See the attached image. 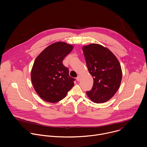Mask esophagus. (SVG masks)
Here are the masks:
<instances>
[{"label": "esophagus", "instance_id": "esophagus-1", "mask_svg": "<svg viewBox=\"0 0 147 147\" xmlns=\"http://www.w3.org/2000/svg\"><path fill=\"white\" fill-rule=\"evenodd\" d=\"M80 79V76L79 75V76H78V77L76 78V80H77V81H79Z\"/></svg>", "mask_w": 147, "mask_h": 147}]
</instances>
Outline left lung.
<instances>
[{"instance_id":"1","label":"left lung","mask_w":147,"mask_h":147,"mask_svg":"<svg viewBox=\"0 0 147 147\" xmlns=\"http://www.w3.org/2000/svg\"><path fill=\"white\" fill-rule=\"evenodd\" d=\"M86 65L93 77V86L86 91L94 102L103 103L111 99L118 90L122 79L120 64L107 48L96 44L83 47Z\"/></svg>"}]
</instances>
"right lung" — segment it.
<instances>
[{
	"instance_id": "1",
	"label": "right lung",
	"mask_w": 147,
	"mask_h": 147,
	"mask_svg": "<svg viewBox=\"0 0 147 147\" xmlns=\"http://www.w3.org/2000/svg\"><path fill=\"white\" fill-rule=\"evenodd\" d=\"M73 46L63 42L51 44L36 59L31 72L34 90L44 100L57 102L66 96L75 79L69 75L68 68L63 64Z\"/></svg>"
}]
</instances>
